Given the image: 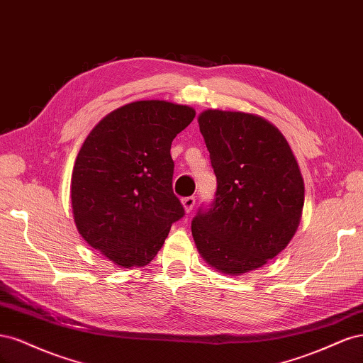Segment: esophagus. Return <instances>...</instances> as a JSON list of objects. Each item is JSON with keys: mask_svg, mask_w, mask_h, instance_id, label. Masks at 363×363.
<instances>
[{"mask_svg": "<svg viewBox=\"0 0 363 363\" xmlns=\"http://www.w3.org/2000/svg\"><path fill=\"white\" fill-rule=\"evenodd\" d=\"M182 203L184 206V211L188 212V213H191L194 206H195V196H184V199L182 200Z\"/></svg>", "mask_w": 363, "mask_h": 363, "instance_id": "1", "label": "esophagus"}]
</instances>
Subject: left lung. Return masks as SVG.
<instances>
[{"label": "left lung", "mask_w": 363, "mask_h": 363, "mask_svg": "<svg viewBox=\"0 0 363 363\" xmlns=\"http://www.w3.org/2000/svg\"><path fill=\"white\" fill-rule=\"evenodd\" d=\"M199 124L218 188L192 219V236L208 265L240 276L289 244L304 204L303 177L286 139L267 119L206 111Z\"/></svg>", "instance_id": "obj_1"}]
</instances>
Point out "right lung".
<instances>
[{"label": "right lung", "mask_w": 363, "mask_h": 363, "mask_svg": "<svg viewBox=\"0 0 363 363\" xmlns=\"http://www.w3.org/2000/svg\"><path fill=\"white\" fill-rule=\"evenodd\" d=\"M195 118L160 100L116 108L98 123L75 159L71 201L77 228L123 268L145 267L184 216L172 191V139Z\"/></svg>", "instance_id": "obj_1"}]
</instances>
